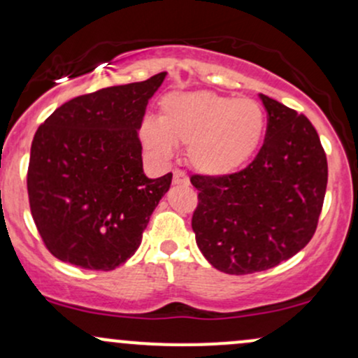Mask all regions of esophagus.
Wrapping results in <instances>:
<instances>
[{
    "instance_id": "obj_1",
    "label": "esophagus",
    "mask_w": 358,
    "mask_h": 358,
    "mask_svg": "<svg viewBox=\"0 0 358 358\" xmlns=\"http://www.w3.org/2000/svg\"><path fill=\"white\" fill-rule=\"evenodd\" d=\"M173 183H175V185H188V183H190V180H188L185 171L175 170L173 171Z\"/></svg>"
}]
</instances>
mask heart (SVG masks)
Returning a JSON list of instances; mask_svg holds the SVG:
<instances>
[{
	"label": "heart",
	"instance_id": "b5f03b06",
	"mask_svg": "<svg viewBox=\"0 0 358 358\" xmlns=\"http://www.w3.org/2000/svg\"><path fill=\"white\" fill-rule=\"evenodd\" d=\"M265 127V112L255 100L190 92L164 96L159 119H143L139 136L156 159H171L175 146H188V163L194 170L226 176L253 158Z\"/></svg>",
	"mask_w": 358,
	"mask_h": 358
}]
</instances>
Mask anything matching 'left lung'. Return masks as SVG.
<instances>
[{
    "label": "left lung",
    "mask_w": 358,
    "mask_h": 358,
    "mask_svg": "<svg viewBox=\"0 0 358 358\" xmlns=\"http://www.w3.org/2000/svg\"><path fill=\"white\" fill-rule=\"evenodd\" d=\"M268 113L265 143L245 170L194 175L199 206L195 241L214 268L229 275L263 272L311 241L328 183V163L308 117L262 95Z\"/></svg>",
    "instance_id": "left-lung-1"
}]
</instances>
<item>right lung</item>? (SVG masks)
Wrapping results in <instances>:
<instances>
[{"label":"right lung","mask_w":358,"mask_h":358,"mask_svg":"<svg viewBox=\"0 0 358 358\" xmlns=\"http://www.w3.org/2000/svg\"><path fill=\"white\" fill-rule=\"evenodd\" d=\"M164 78L159 73L73 98L35 132L27 173L30 210L57 260L108 272L139 248L173 176L144 175L137 134Z\"/></svg>","instance_id":"add662e5"}]
</instances>
